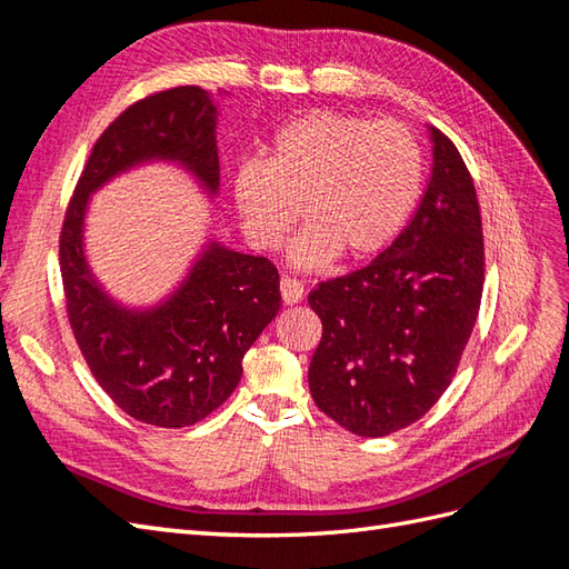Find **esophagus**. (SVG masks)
Returning a JSON list of instances; mask_svg holds the SVG:
<instances>
[{
  "instance_id": "esophagus-1",
  "label": "esophagus",
  "mask_w": 569,
  "mask_h": 569,
  "mask_svg": "<svg viewBox=\"0 0 569 569\" xmlns=\"http://www.w3.org/2000/svg\"><path fill=\"white\" fill-rule=\"evenodd\" d=\"M302 296H306V288H302V283L298 279H290V276H283L281 279V298L286 306H296V302L302 300Z\"/></svg>"
}]
</instances>
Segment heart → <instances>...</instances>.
I'll list each match as a JSON object with an SVG mask.
<instances>
[{"instance_id": "b5f03b06", "label": "heart", "mask_w": 569, "mask_h": 569, "mask_svg": "<svg viewBox=\"0 0 569 569\" xmlns=\"http://www.w3.org/2000/svg\"><path fill=\"white\" fill-rule=\"evenodd\" d=\"M421 148L398 121L317 109L276 130L267 160L234 174V203L244 234L259 249H279L302 216L290 261L320 269L345 252L368 259L400 234L421 189Z\"/></svg>"}]
</instances>
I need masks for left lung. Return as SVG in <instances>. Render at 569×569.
Returning a JSON list of instances; mask_svg holds the SVG:
<instances>
[{"mask_svg":"<svg viewBox=\"0 0 569 569\" xmlns=\"http://www.w3.org/2000/svg\"><path fill=\"white\" fill-rule=\"evenodd\" d=\"M433 167L412 222L368 267L310 290L322 339L315 405L378 439L425 417L451 386L478 320L485 240L478 193L456 144L431 128Z\"/></svg>","mask_w":569,"mask_h":569,"instance_id":"1","label":"left lung"}]
</instances>
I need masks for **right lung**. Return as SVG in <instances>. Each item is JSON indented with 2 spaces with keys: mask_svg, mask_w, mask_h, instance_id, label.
Returning <instances> with one entry per match:
<instances>
[{
  "mask_svg": "<svg viewBox=\"0 0 569 569\" xmlns=\"http://www.w3.org/2000/svg\"><path fill=\"white\" fill-rule=\"evenodd\" d=\"M144 160H177L218 191L216 106L201 87L154 91L94 142L62 220V288L77 347L106 395L142 425L181 429L237 388L244 353L279 315V271L263 257L208 244L160 308L116 306L89 273L82 220L91 191Z\"/></svg>",
  "mask_w": 569,
  "mask_h": 569,
  "instance_id": "right-lung-1",
  "label": "right lung"
}]
</instances>
